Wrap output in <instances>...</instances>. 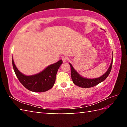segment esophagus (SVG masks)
Listing matches in <instances>:
<instances>
[{
	"instance_id": "1",
	"label": "esophagus",
	"mask_w": 127,
	"mask_h": 127,
	"mask_svg": "<svg viewBox=\"0 0 127 127\" xmlns=\"http://www.w3.org/2000/svg\"><path fill=\"white\" fill-rule=\"evenodd\" d=\"M62 61H63V62H66V61H67L68 58H67V57H63L62 58Z\"/></svg>"
}]
</instances>
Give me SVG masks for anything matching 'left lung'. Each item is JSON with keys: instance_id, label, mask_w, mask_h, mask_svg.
<instances>
[{"instance_id": "8db88e82", "label": "left lung", "mask_w": 127, "mask_h": 127, "mask_svg": "<svg viewBox=\"0 0 127 127\" xmlns=\"http://www.w3.org/2000/svg\"><path fill=\"white\" fill-rule=\"evenodd\" d=\"M112 64L113 59L110 67L108 69V70H107V72L101 77H100L99 78H97L87 79L82 77L74 69V68L71 65V64L69 63L70 66V70H71V77L72 81L75 85L78 86L80 87L89 88L94 87L95 86L97 85L98 84H99L101 82L105 80V79L107 78V76H109L111 72V68H112Z\"/></svg>"}]
</instances>
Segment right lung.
<instances>
[{"instance_id": "obj_1", "label": "right lung", "mask_w": 127, "mask_h": 127, "mask_svg": "<svg viewBox=\"0 0 127 127\" xmlns=\"http://www.w3.org/2000/svg\"><path fill=\"white\" fill-rule=\"evenodd\" d=\"M62 63V61L60 60L48 66L40 73L27 76L17 69L12 59L13 67L18 80L27 89L37 92L46 91L53 87L55 81L56 74Z\"/></svg>"}]
</instances>
